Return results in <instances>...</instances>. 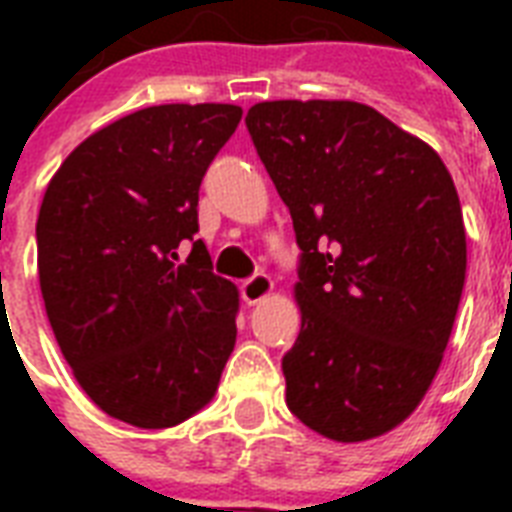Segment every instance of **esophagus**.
Wrapping results in <instances>:
<instances>
[{
  "label": "esophagus",
  "instance_id": "esophagus-1",
  "mask_svg": "<svg viewBox=\"0 0 512 512\" xmlns=\"http://www.w3.org/2000/svg\"><path fill=\"white\" fill-rule=\"evenodd\" d=\"M273 292V281L271 276H265V273H255V276H249L244 284H241V300L247 305H257L263 303L265 297Z\"/></svg>",
  "mask_w": 512,
  "mask_h": 512
}]
</instances>
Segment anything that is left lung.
<instances>
[{
	"label": "left lung",
	"instance_id": "1",
	"mask_svg": "<svg viewBox=\"0 0 512 512\" xmlns=\"http://www.w3.org/2000/svg\"><path fill=\"white\" fill-rule=\"evenodd\" d=\"M247 130L289 207L303 327L287 406L332 441L404 422L436 377L465 287L460 196L441 156L353 100H271Z\"/></svg>",
	"mask_w": 512,
	"mask_h": 512
}]
</instances>
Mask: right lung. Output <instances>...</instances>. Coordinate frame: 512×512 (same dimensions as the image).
Returning a JSON list of instances; mask_svg holds the SVG:
<instances>
[{"label": "right lung", "mask_w": 512, "mask_h": 512, "mask_svg": "<svg viewBox=\"0 0 512 512\" xmlns=\"http://www.w3.org/2000/svg\"><path fill=\"white\" fill-rule=\"evenodd\" d=\"M241 122L228 103L151 106L76 146L47 185L36 257L47 319L106 414L172 428L215 396L239 292L212 273L199 185Z\"/></svg>", "instance_id": "right-lung-1"}]
</instances>
